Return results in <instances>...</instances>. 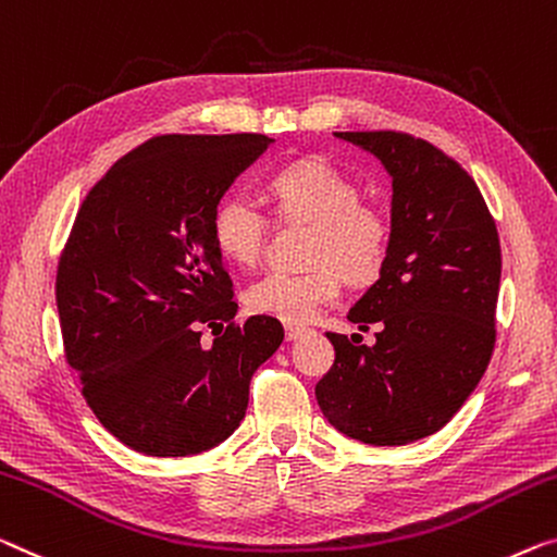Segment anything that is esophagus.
Here are the masks:
<instances>
[{
	"label": "esophagus",
	"mask_w": 557,
	"mask_h": 557,
	"mask_svg": "<svg viewBox=\"0 0 557 557\" xmlns=\"http://www.w3.org/2000/svg\"><path fill=\"white\" fill-rule=\"evenodd\" d=\"M305 332V327H300V325H287L285 327V337H287V343H293V339H297Z\"/></svg>",
	"instance_id": "obj_1"
}]
</instances>
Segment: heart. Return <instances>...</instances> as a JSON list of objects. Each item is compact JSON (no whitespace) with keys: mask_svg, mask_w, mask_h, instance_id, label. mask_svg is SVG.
Segmentation results:
<instances>
[{"mask_svg":"<svg viewBox=\"0 0 557 557\" xmlns=\"http://www.w3.org/2000/svg\"><path fill=\"white\" fill-rule=\"evenodd\" d=\"M268 193L285 222L312 225L302 272H268L245 289L250 312L302 325L339 297V280L368 285L383 272L393 225L375 205L360 202V187L335 164L312 157L270 180ZM212 243L227 262L252 268L268 243V214L243 193L222 197L210 220Z\"/></svg>","mask_w":557,"mask_h":557,"instance_id":"heart-1","label":"heart"}]
</instances>
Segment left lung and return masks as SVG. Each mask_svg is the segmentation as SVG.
<instances>
[{
    "instance_id": "8db88e82",
    "label": "left lung",
    "mask_w": 557,
    "mask_h": 557,
    "mask_svg": "<svg viewBox=\"0 0 557 557\" xmlns=\"http://www.w3.org/2000/svg\"><path fill=\"white\" fill-rule=\"evenodd\" d=\"M393 177V243L347 320L375 345L327 332L335 364L314 387L332 428L368 445L437 433L485 375L495 347L500 239L475 180L405 132H335Z\"/></svg>"
}]
</instances>
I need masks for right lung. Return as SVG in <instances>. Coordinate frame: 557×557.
I'll list each match as a JSON object with an SVG mask.
<instances>
[{"label": "right lung", "instance_id": "add662e5", "mask_svg": "<svg viewBox=\"0 0 557 557\" xmlns=\"http://www.w3.org/2000/svg\"><path fill=\"white\" fill-rule=\"evenodd\" d=\"M275 139L162 135L112 164L82 202L57 268L64 355L97 420L132 450L187 458L245 420L280 320L237 302L212 210ZM231 325L198 343L201 325Z\"/></svg>", "mask_w": 557, "mask_h": 557}]
</instances>
